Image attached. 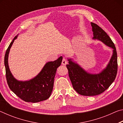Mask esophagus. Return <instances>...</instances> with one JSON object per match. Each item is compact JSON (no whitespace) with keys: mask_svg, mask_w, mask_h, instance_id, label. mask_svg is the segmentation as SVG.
<instances>
[{"mask_svg":"<svg viewBox=\"0 0 123 123\" xmlns=\"http://www.w3.org/2000/svg\"><path fill=\"white\" fill-rule=\"evenodd\" d=\"M62 65H64V66H65L67 64V59L65 57H63V59H62Z\"/></svg>","mask_w":123,"mask_h":123,"instance_id":"obj_1","label":"esophagus"}]
</instances>
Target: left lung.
I'll return each instance as SVG.
<instances>
[{"label":"left lung","instance_id":"1","mask_svg":"<svg viewBox=\"0 0 123 123\" xmlns=\"http://www.w3.org/2000/svg\"><path fill=\"white\" fill-rule=\"evenodd\" d=\"M93 39H97L113 49V53L107 65L98 74L87 72L72 59L67 64L70 80L74 89L79 94L94 96L101 94L109 88L115 80L117 73V54L114 43L108 35L96 24L91 23Z\"/></svg>","mask_w":123,"mask_h":123}]
</instances>
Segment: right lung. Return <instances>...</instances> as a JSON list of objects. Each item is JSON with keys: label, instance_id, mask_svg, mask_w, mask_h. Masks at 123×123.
I'll return each instance as SVG.
<instances>
[{"label": "right lung", "instance_id": "1", "mask_svg": "<svg viewBox=\"0 0 123 123\" xmlns=\"http://www.w3.org/2000/svg\"><path fill=\"white\" fill-rule=\"evenodd\" d=\"M17 37L18 35L10 44L4 57L6 78L9 88L16 95L26 102L34 103L45 100L50 96L53 91L56 72L57 68L61 65L62 57L54 61L47 62L41 72L34 78L26 81L17 80L10 71L8 59L10 49Z\"/></svg>", "mask_w": 123, "mask_h": 123}]
</instances>
